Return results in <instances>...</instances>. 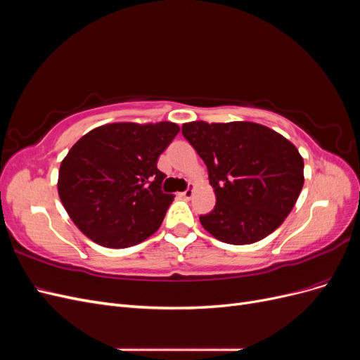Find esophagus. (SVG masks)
I'll return each mask as SVG.
<instances>
[{
    "mask_svg": "<svg viewBox=\"0 0 360 360\" xmlns=\"http://www.w3.org/2000/svg\"><path fill=\"white\" fill-rule=\"evenodd\" d=\"M193 189H195L193 184H189V188H188L186 191H184V192H181V197H183V198H186V200L192 198V195H193Z\"/></svg>",
    "mask_w": 360,
    "mask_h": 360,
    "instance_id": "esophagus-1",
    "label": "esophagus"
}]
</instances>
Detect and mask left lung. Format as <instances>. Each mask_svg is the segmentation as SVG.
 <instances>
[{
    "label": "left lung",
    "mask_w": 360,
    "mask_h": 360,
    "mask_svg": "<svg viewBox=\"0 0 360 360\" xmlns=\"http://www.w3.org/2000/svg\"><path fill=\"white\" fill-rule=\"evenodd\" d=\"M209 171L216 205L201 225L217 240L250 245L285 221L303 186V159L287 138L250 122L183 124Z\"/></svg>",
    "instance_id": "1"
}]
</instances>
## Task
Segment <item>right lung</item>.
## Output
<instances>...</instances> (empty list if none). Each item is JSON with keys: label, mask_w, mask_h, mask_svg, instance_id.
<instances>
[{"label": "right lung", "mask_w": 360, "mask_h": 360, "mask_svg": "<svg viewBox=\"0 0 360 360\" xmlns=\"http://www.w3.org/2000/svg\"><path fill=\"white\" fill-rule=\"evenodd\" d=\"M180 127L111 123L90 130L63 159L58 195L70 219L97 245L122 249L158 231L174 195L158 159Z\"/></svg>", "instance_id": "1"}]
</instances>
